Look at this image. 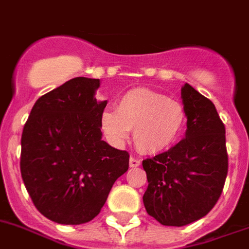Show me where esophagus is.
I'll return each instance as SVG.
<instances>
[{
	"label": "esophagus",
	"instance_id": "34e87169",
	"mask_svg": "<svg viewBox=\"0 0 249 249\" xmlns=\"http://www.w3.org/2000/svg\"><path fill=\"white\" fill-rule=\"evenodd\" d=\"M141 165V161L139 160V159H135V157H131L129 159V166L131 167H137Z\"/></svg>",
	"mask_w": 249,
	"mask_h": 249
}]
</instances>
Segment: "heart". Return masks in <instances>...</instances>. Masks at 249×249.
<instances>
[{"label": "heart", "mask_w": 249, "mask_h": 249, "mask_svg": "<svg viewBox=\"0 0 249 249\" xmlns=\"http://www.w3.org/2000/svg\"><path fill=\"white\" fill-rule=\"evenodd\" d=\"M188 116L180 102L146 88L124 93L114 110L101 114L102 132L114 146L132 131L133 143L142 154H160L175 146L184 135Z\"/></svg>", "instance_id": "b5f03b06"}]
</instances>
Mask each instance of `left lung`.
Segmentation results:
<instances>
[{
  "instance_id": "obj_1",
  "label": "left lung",
  "mask_w": 249,
  "mask_h": 249,
  "mask_svg": "<svg viewBox=\"0 0 249 249\" xmlns=\"http://www.w3.org/2000/svg\"><path fill=\"white\" fill-rule=\"evenodd\" d=\"M181 98L188 116L185 137L142 161L148 181L146 212L162 226L182 227L207 215L228 174L226 127L215 106L188 83Z\"/></svg>"
}]
</instances>
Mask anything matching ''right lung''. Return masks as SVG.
Instances as JSON below:
<instances>
[{
    "label": "right lung",
    "instance_id": "1",
    "mask_svg": "<svg viewBox=\"0 0 249 249\" xmlns=\"http://www.w3.org/2000/svg\"><path fill=\"white\" fill-rule=\"evenodd\" d=\"M98 88L99 79L68 80L36 101L23 127V184L36 209L59 224L90 222L128 170V152L102 140L107 101L95 99Z\"/></svg>",
    "mask_w": 249,
    "mask_h": 249
}]
</instances>
